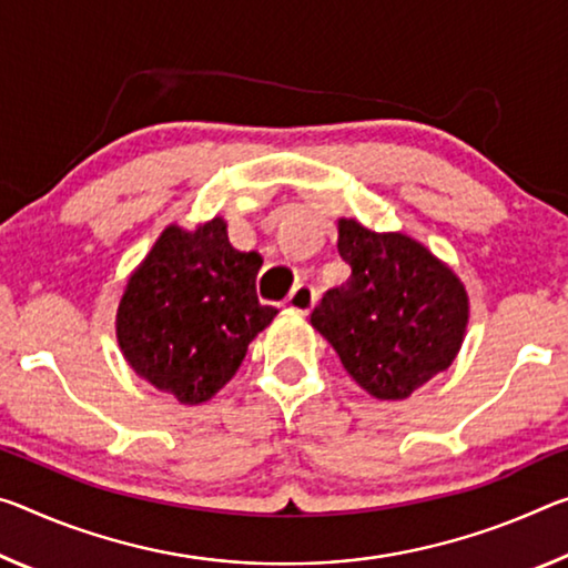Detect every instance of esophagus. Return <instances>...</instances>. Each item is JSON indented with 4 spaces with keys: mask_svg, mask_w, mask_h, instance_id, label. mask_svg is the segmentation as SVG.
I'll use <instances>...</instances> for the list:
<instances>
[{
    "mask_svg": "<svg viewBox=\"0 0 568 568\" xmlns=\"http://www.w3.org/2000/svg\"><path fill=\"white\" fill-rule=\"evenodd\" d=\"M287 308L298 311V313H308L313 308V303H316V291H313V285L308 283H298L287 295Z\"/></svg>",
    "mask_w": 568,
    "mask_h": 568,
    "instance_id": "obj_1",
    "label": "esophagus"
}]
</instances>
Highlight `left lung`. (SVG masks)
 Returning a JSON list of instances; mask_svg holds the SVG:
<instances>
[{
  "instance_id": "1",
  "label": "left lung",
  "mask_w": 568,
  "mask_h": 568,
  "mask_svg": "<svg viewBox=\"0 0 568 568\" xmlns=\"http://www.w3.org/2000/svg\"><path fill=\"white\" fill-rule=\"evenodd\" d=\"M344 285L323 293L311 323L358 386L376 399H407L443 372L463 344V283L419 242L338 222Z\"/></svg>"
}]
</instances>
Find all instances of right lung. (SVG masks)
Instances as JSON below:
<instances>
[{"label": "right lung", "instance_id": "add662e5", "mask_svg": "<svg viewBox=\"0 0 568 568\" xmlns=\"http://www.w3.org/2000/svg\"><path fill=\"white\" fill-rule=\"evenodd\" d=\"M260 265V252L230 245L220 217L196 232L169 227L119 305V344L136 374L182 404L214 397L277 313L257 298Z\"/></svg>", "mask_w": 568, "mask_h": 568}]
</instances>
